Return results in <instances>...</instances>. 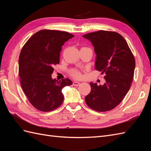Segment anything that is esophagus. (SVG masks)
Returning a JSON list of instances; mask_svg holds the SVG:
<instances>
[{"label": "esophagus", "instance_id": "obj_1", "mask_svg": "<svg viewBox=\"0 0 151 151\" xmlns=\"http://www.w3.org/2000/svg\"><path fill=\"white\" fill-rule=\"evenodd\" d=\"M73 85L75 86H78L80 85V83H79V82H77V81H74L73 82Z\"/></svg>", "mask_w": 151, "mask_h": 151}]
</instances>
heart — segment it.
Instances as JSON below:
<instances>
[{
    "label": "heart",
    "mask_w": 151,
    "mask_h": 151,
    "mask_svg": "<svg viewBox=\"0 0 151 151\" xmlns=\"http://www.w3.org/2000/svg\"><path fill=\"white\" fill-rule=\"evenodd\" d=\"M71 74L73 77H76V78H80V77H81V73L79 72V70H77L76 69H74V70H72L71 71Z\"/></svg>",
    "instance_id": "b5f03b06"
}]
</instances>
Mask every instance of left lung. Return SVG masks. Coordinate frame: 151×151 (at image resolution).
<instances>
[{
  "instance_id": "8db88e82",
  "label": "left lung",
  "mask_w": 151,
  "mask_h": 151,
  "mask_svg": "<svg viewBox=\"0 0 151 151\" xmlns=\"http://www.w3.org/2000/svg\"><path fill=\"white\" fill-rule=\"evenodd\" d=\"M89 40L96 54L95 69L105 74L103 85L90 83L91 91L85 98L87 105L104 112L119 104L130 88L135 61L123 36L116 32L98 31L83 36Z\"/></svg>"
}]
</instances>
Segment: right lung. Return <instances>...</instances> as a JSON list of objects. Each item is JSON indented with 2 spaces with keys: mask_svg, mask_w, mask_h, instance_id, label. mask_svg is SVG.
<instances>
[{
  "mask_svg": "<svg viewBox=\"0 0 151 151\" xmlns=\"http://www.w3.org/2000/svg\"><path fill=\"white\" fill-rule=\"evenodd\" d=\"M74 35L65 31L43 29L27 41L19 57V76L29 101L40 111L57 109L63 101V88L72 84L68 79H53L54 65L60 62L63 45Z\"/></svg>",
  "mask_w": 151,
  "mask_h": 151,
  "instance_id": "right-lung-1",
  "label": "right lung"
}]
</instances>
